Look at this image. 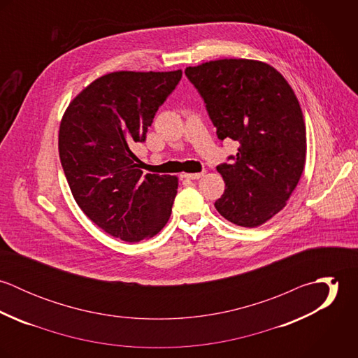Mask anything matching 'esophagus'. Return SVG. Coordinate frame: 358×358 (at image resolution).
Segmentation results:
<instances>
[{"instance_id": "obj_1", "label": "esophagus", "mask_w": 358, "mask_h": 358, "mask_svg": "<svg viewBox=\"0 0 358 358\" xmlns=\"http://www.w3.org/2000/svg\"><path fill=\"white\" fill-rule=\"evenodd\" d=\"M205 175V171L203 172H197V173H183V178L185 179H189V180H196V179H200Z\"/></svg>"}]
</instances>
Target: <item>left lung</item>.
I'll list each match as a JSON object with an SVG mask.
<instances>
[{
  "label": "left lung",
  "instance_id": "1",
  "mask_svg": "<svg viewBox=\"0 0 358 358\" xmlns=\"http://www.w3.org/2000/svg\"><path fill=\"white\" fill-rule=\"evenodd\" d=\"M185 74L217 138L240 145L231 164L216 166L226 189L215 208L237 226H262L287 205L306 164V125L294 90L273 66L254 59L210 60Z\"/></svg>",
  "mask_w": 358,
  "mask_h": 358
}]
</instances>
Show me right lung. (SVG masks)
<instances>
[{
	"label": "right lung",
	"instance_id": "add662e5",
	"mask_svg": "<svg viewBox=\"0 0 358 358\" xmlns=\"http://www.w3.org/2000/svg\"><path fill=\"white\" fill-rule=\"evenodd\" d=\"M180 78L182 70L108 73L62 117L57 148L71 194L98 227L122 241L152 238L171 216L178 176H143L132 148L146 139Z\"/></svg>",
	"mask_w": 358,
	"mask_h": 358
}]
</instances>
